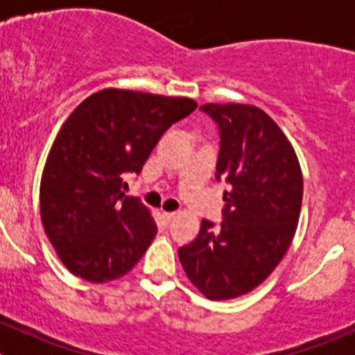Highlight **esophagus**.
I'll return each instance as SVG.
<instances>
[{"label": "esophagus", "instance_id": "esophagus-1", "mask_svg": "<svg viewBox=\"0 0 355 355\" xmlns=\"http://www.w3.org/2000/svg\"><path fill=\"white\" fill-rule=\"evenodd\" d=\"M163 218H164V221H166V223H171V221L177 218V213H163Z\"/></svg>", "mask_w": 355, "mask_h": 355}]
</instances>
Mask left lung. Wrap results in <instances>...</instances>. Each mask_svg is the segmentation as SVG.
<instances>
[{"label":"left lung","mask_w":355,"mask_h":355,"mask_svg":"<svg viewBox=\"0 0 355 355\" xmlns=\"http://www.w3.org/2000/svg\"><path fill=\"white\" fill-rule=\"evenodd\" d=\"M218 127L216 180L225 182L220 223L202 220L178 249L189 280L207 299L256 288L287 252L302 204V173L277 123L256 106L204 105Z\"/></svg>","instance_id":"1"}]
</instances>
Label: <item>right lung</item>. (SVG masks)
<instances>
[{
    "label": "right lung",
    "instance_id": "add662e5",
    "mask_svg": "<svg viewBox=\"0 0 355 355\" xmlns=\"http://www.w3.org/2000/svg\"><path fill=\"white\" fill-rule=\"evenodd\" d=\"M198 103L105 89L63 123L41 180V218L63 264L105 284L144 256L157 227L141 199L125 196V175L142 171L161 135Z\"/></svg>",
    "mask_w": 355,
    "mask_h": 355
}]
</instances>
